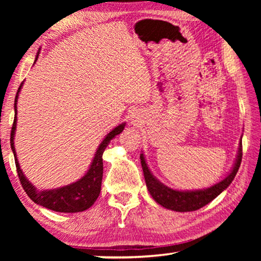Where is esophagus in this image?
<instances>
[{"label": "esophagus", "instance_id": "34e87169", "mask_svg": "<svg viewBox=\"0 0 261 261\" xmlns=\"http://www.w3.org/2000/svg\"><path fill=\"white\" fill-rule=\"evenodd\" d=\"M130 123L131 124H134V125H137L139 123V120L138 118L136 117V115H131V117H130Z\"/></svg>", "mask_w": 261, "mask_h": 261}]
</instances>
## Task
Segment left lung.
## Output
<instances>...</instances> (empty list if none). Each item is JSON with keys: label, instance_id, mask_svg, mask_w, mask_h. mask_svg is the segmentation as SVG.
Masks as SVG:
<instances>
[{"label": "left lung", "instance_id": "obj_1", "mask_svg": "<svg viewBox=\"0 0 261 261\" xmlns=\"http://www.w3.org/2000/svg\"><path fill=\"white\" fill-rule=\"evenodd\" d=\"M242 138L240 141V147H238V153L236 156L235 163H233L232 169L230 170L226 177L219 183L212 185L210 188L201 189V190H188V191H180V190H174L168 188L167 185L161 183L155 176H154L145 160L144 154H140V163L143 167L145 182L148 192L154 200L159 205H161L165 208L175 211V212H192L197 211L208 204L221 192H223L230 183L235 178V176L238 171V168L242 162Z\"/></svg>", "mask_w": 261, "mask_h": 261}]
</instances>
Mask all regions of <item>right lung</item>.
I'll list each match as a JSON object with an SVG mask.
<instances>
[{"label": "right lung", "instance_id": "1", "mask_svg": "<svg viewBox=\"0 0 261 261\" xmlns=\"http://www.w3.org/2000/svg\"><path fill=\"white\" fill-rule=\"evenodd\" d=\"M38 55L35 57L34 63L38 60ZM24 82L20 84V86L17 91L15 98V120L12 124L11 136H10V145L11 149L14 152L15 162L17 173L19 176V180L21 187L24 188L25 192L32 199L35 204L41 205L48 210L61 212V213H78L83 212L94 204L95 200L98 199L100 191H101V182H102V174H103V162H102V154L106 147L108 146L110 140L115 138L117 135H120L125 126V123L117 125L113 129L109 134L105 137V139L101 141L98 149L94 154L93 160L87 173L83 176L77 182L64 185L62 188L53 189V190H38L30 180L25 177V175L20 169L18 159H17V153L15 148V134H16V125H17V101H18L19 92L23 87Z\"/></svg>", "mask_w": 261, "mask_h": 261}]
</instances>
